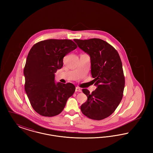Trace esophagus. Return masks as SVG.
<instances>
[{"label":"esophagus","mask_w":153,"mask_h":153,"mask_svg":"<svg viewBox=\"0 0 153 153\" xmlns=\"http://www.w3.org/2000/svg\"><path fill=\"white\" fill-rule=\"evenodd\" d=\"M75 91L77 92H81V89H80V88L79 87H76V89H75Z\"/></svg>","instance_id":"obj_1"}]
</instances>
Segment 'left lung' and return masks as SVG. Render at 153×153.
Masks as SVG:
<instances>
[{
  "mask_svg": "<svg viewBox=\"0 0 153 153\" xmlns=\"http://www.w3.org/2000/svg\"><path fill=\"white\" fill-rule=\"evenodd\" d=\"M74 41L90 56L92 81L97 87L92 94L82 89L88 99L81 111L90 119H104L115 111L123 97L125 80L120 56L113 46L99 38Z\"/></svg>",
  "mask_w": 153,
  "mask_h": 153,
  "instance_id": "obj_1",
  "label": "left lung"
}]
</instances>
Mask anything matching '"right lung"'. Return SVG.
<instances>
[{"label": "right lung", "instance_id": "1", "mask_svg": "<svg viewBox=\"0 0 153 153\" xmlns=\"http://www.w3.org/2000/svg\"><path fill=\"white\" fill-rule=\"evenodd\" d=\"M77 48L70 39H47L35 44L26 59L23 73L25 89L33 109L44 117L59 114L73 95L72 83L55 82V74L63 66V58Z\"/></svg>", "mask_w": 153, "mask_h": 153}]
</instances>
